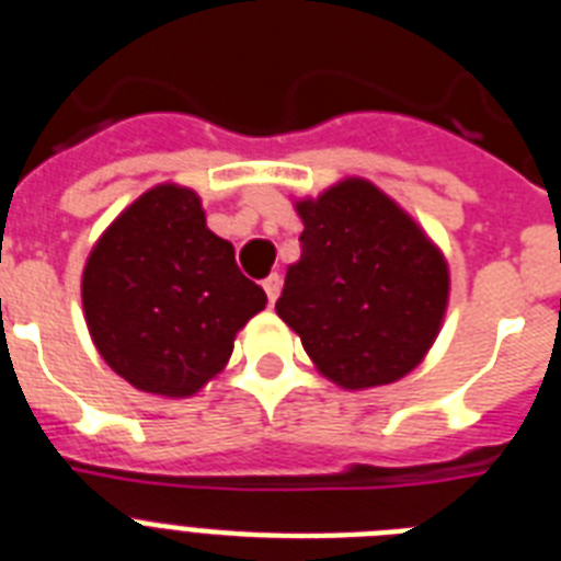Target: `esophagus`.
I'll return each mask as SVG.
<instances>
[{"label":"esophagus","instance_id":"obj_1","mask_svg":"<svg viewBox=\"0 0 561 561\" xmlns=\"http://www.w3.org/2000/svg\"><path fill=\"white\" fill-rule=\"evenodd\" d=\"M280 284H284V280H280V275H277V272H272V275L263 280V289H266V298H270V304H275L277 295H280Z\"/></svg>","mask_w":561,"mask_h":561}]
</instances>
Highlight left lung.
<instances>
[{
    "mask_svg": "<svg viewBox=\"0 0 561 561\" xmlns=\"http://www.w3.org/2000/svg\"><path fill=\"white\" fill-rule=\"evenodd\" d=\"M300 261L275 312L344 390L404 378L442 330L450 272L438 247L378 186L350 178L298 201Z\"/></svg>",
    "mask_w": 561,
    "mask_h": 561,
    "instance_id": "1",
    "label": "left lung"
}]
</instances>
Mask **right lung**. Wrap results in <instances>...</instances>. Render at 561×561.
Wrapping results in <instances>:
<instances>
[{"mask_svg": "<svg viewBox=\"0 0 561 561\" xmlns=\"http://www.w3.org/2000/svg\"><path fill=\"white\" fill-rule=\"evenodd\" d=\"M266 291L206 226L192 188L140 194L103 231L82 272V309L96 353L125 381L186 398L226 367L234 335Z\"/></svg>", "mask_w": 561, "mask_h": 561, "instance_id": "right-lung-1", "label": "right lung"}]
</instances>
